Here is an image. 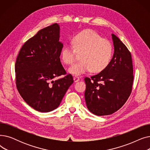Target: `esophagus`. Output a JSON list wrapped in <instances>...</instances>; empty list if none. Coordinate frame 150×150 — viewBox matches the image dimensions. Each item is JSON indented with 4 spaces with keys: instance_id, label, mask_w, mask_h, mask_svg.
<instances>
[{
    "instance_id": "34e87169",
    "label": "esophagus",
    "mask_w": 150,
    "mask_h": 150,
    "mask_svg": "<svg viewBox=\"0 0 150 150\" xmlns=\"http://www.w3.org/2000/svg\"><path fill=\"white\" fill-rule=\"evenodd\" d=\"M79 80H80V78L78 76H74V81L75 83L78 82Z\"/></svg>"
}]
</instances>
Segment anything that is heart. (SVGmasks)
I'll use <instances>...</instances> for the list:
<instances>
[{
	"label": "heart",
	"mask_w": 150,
	"mask_h": 150,
	"mask_svg": "<svg viewBox=\"0 0 150 150\" xmlns=\"http://www.w3.org/2000/svg\"><path fill=\"white\" fill-rule=\"evenodd\" d=\"M73 46L65 45L61 52V58L66 64L75 59L76 52L81 54V61L74 63L68 72L75 76L87 73L100 72L109 65L112 56V46L108 39L101 37L95 31L86 30L77 34L72 40Z\"/></svg>",
	"instance_id": "b5f03b06"
}]
</instances>
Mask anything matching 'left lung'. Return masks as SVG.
<instances>
[{
  "mask_svg": "<svg viewBox=\"0 0 150 150\" xmlns=\"http://www.w3.org/2000/svg\"><path fill=\"white\" fill-rule=\"evenodd\" d=\"M113 57L108 67L90 78L86 77L84 97L89 111L96 115H107L118 111L132 91L133 67L130 52L114 34Z\"/></svg>",
  "mask_w": 150,
  "mask_h": 150,
  "instance_id": "8db88e82",
  "label": "left lung"
}]
</instances>
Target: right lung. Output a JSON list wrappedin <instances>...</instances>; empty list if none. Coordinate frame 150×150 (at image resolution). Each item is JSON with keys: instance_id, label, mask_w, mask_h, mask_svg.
Wrapping results in <instances>:
<instances>
[{"instance_id": "1", "label": "right lung", "mask_w": 150, "mask_h": 150, "mask_svg": "<svg viewBox=\"0 0 150 150\" xmlns=\"http://www.w3.org/2000/svg\"><path fill=\"white\" fill-rule=\"evenodd\" d=\"M58 23L39 30L21 49L15 64L16 84L22 98L41 112L57 109L74 83L60 61L63 44ZM66 74L53 81L54 77Z\"/></svg>"}]
</instances>
